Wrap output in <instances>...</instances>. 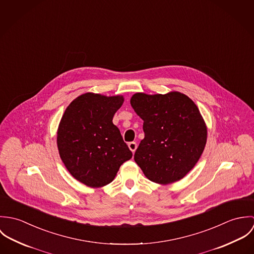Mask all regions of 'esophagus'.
Returning <instances> with one entry per match:
<instances>
[{
  "label": "esophagus",
  "instance_id": "esophagus-1",
  "mask_svg": "<svg viewBox=\"0 0 254 254\" xmlns=\"http://www.w3.org/2000/svg\"><path fill=\"white\" fill-rule=\"evenodd\" d=\"M128 146H129V148H130V150L134 153L135 151H136V149H137V144L135 143V142H131V143H129L128 144Z\"/></svg>",
  "mask_w": 254,
  "mask_h": 254
}]
</instances>
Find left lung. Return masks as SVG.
<instances>
[{
    "mask_svg": "<svg viewBox=\"0 0 254 254\" xmlns=\"http://www.w3.org/2000/svg\"><path fill=\"white\" fill-rule=\"evenodd\" d=\"M144 120L145 138L134 159L151 182L183 179L196 164L207 140V127L196 105L185 94L136 93L130 100Z\"/></svg>",
    "mask_w": 254,
    "mask_h": 254,
    "instance_id": "obj_1",
    "label": "left lung"
}]
</instances>
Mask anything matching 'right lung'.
Segmentation results:
<instances>
[{
    "instance_id": "1",
    "label": "right lung",
    "mask_w": 254,
    "mask_h": 254,
    "mask_svg": "<svg viewBox=\"0 0 254 254\" xmlns=\"http://www.w3.org/2000/svg\"><path fill=\"white\" fill-rule=\"evenodd\" d=\"M123 102L121 95L83 94L69 104L59 124L60 156L73 177L90 188L109 185L120 166L132 157L112 123Z\"/></svg>"
}]
</instances>
